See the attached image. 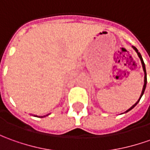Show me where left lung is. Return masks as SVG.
Masks as SVG:
<instances>
[{
  "mask_svg": "<svg viewBox=\"0 0 150 150\" xmlns=\"http://www.w3.org/2000/svg\"><path fill=\"white\" fill-rule=\"evenodd\" d=\"M132 47H133V49L135 50V52H136V53H137V55H138V57H139V59H140V61H141V63H142V67H143V70H144V86H143V89H142V92H141V95H140V98H139V99L136 103H135V104L133 105L132 107H131V108H129L128 110H126V112H129L130 110H131L133 108H135V105L137 104L138 103H139V101L140 100V98H141V97H142V95L144 94V90H145V88H146V83H147V76H146V70H145V66H144V61H143V58H142V57H141V55H140V53L139 52V51L137 50V48L135 47H134V46H132Z\"/></svg>",
  "mask_w": 150,
  "mask_h": 150,
  "instance_id": "obj_1",
  "label": "left lung"
}]
</instances>
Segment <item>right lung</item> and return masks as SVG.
<instances>
[{
	"instance_id": "1",
	"label": "right lung",
	"mask_w": 150,
	"mask_h": 150,
	"mask_svg": "<svg viewBox=\"0 0 150 150\" xmlns=\"http://www.w3.org/2000/svg\"><path fill=\"white\" fill-rule=\"evenodd\" d=\"M35 117H36V116H35Z\"/></svg>"
}]
</instances>
